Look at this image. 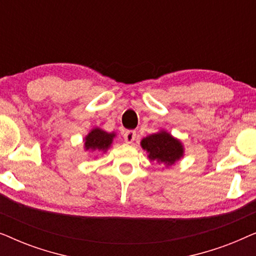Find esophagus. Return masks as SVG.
Listing matches in <instances>:
<instances>
[{"label":"esophagus","mask_w":256,"mask_h":256,"mask_svg":"<svg viewBox=\"0 0 256 256\" xmlns=\"http://www.w3.org/2000/svg\"><path fill=\"white\" fill-rule=\"evenodd\" d=\"M124 138L126 143H132L136 138V132L134 130H127L124 134Z\"/></svg>","instance_id":"esophagus-1"}]
</instances>
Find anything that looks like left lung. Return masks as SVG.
<instances>
[{
    "label": "left lung",
    "mask_w": 256,
    "mask_h": 256,
    "mask_svg": "<svg viewBox=\"0 0 256 256\" xmlns=\"http://www.w3.org/2000/svg\"><path fill=\"white\" fill-rule=\"evenodd\" d=\"M141 146L148 154L149 160H155L166 168L172 166L184 157V146L180 138L160 129L141 140Z\"/></svg>",
    "instance_id": "left-lung-1"
}]
</instances>
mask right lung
Segmentation results:
<instances>
[{
	"label": "right lung",
	"mask_w": 256,
	"mask_h": 256,
	"mask_svg": "<svg viewBox=\"0 0 256 256\" xmlns=\"http://www.w3.org/2000/svg\"><path fill=\"white\" fill-rule=\"evenodd\" d=\"M115 136L116 134L114 132H108L99 127H94L84 138V150L90 152H107V150L110 148L112 143L114 141Z\"/></svg>",
	"instance_id": "1"
}]
</instances>
